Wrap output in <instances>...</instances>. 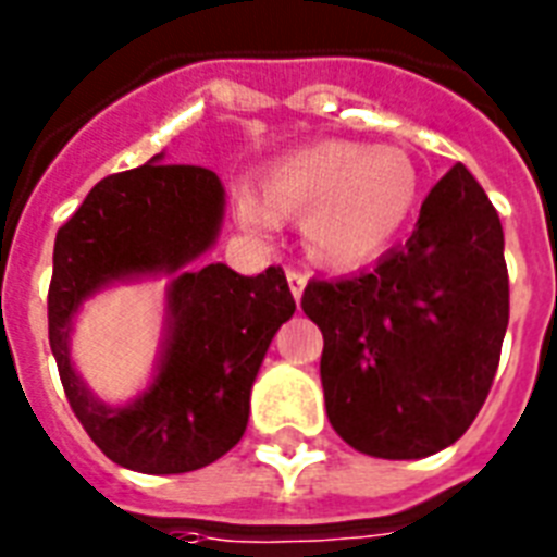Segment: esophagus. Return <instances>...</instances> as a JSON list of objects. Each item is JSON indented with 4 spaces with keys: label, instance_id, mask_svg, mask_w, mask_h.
<instances>
[{
    "label": "esophagus",
    "instance_id": "obj_1",
    "mask_svg": "<svg viewBox=\"0 0 557 557\" xmlns=\"http://www.w3.org/2000/svg\"><path fill=\"white\" fill-rule=\"evenodd\" d=\"M286 277H288V288H292L295 300H300V295H304V288H306V274L297 269H288Z\"/></svg>",
    "mask_w": 557,
    "mask_h": 557
}]
</instances>
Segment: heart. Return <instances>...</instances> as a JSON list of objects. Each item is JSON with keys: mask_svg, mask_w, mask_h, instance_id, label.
Instances as JSON below:
<instances>
[{"mask_svg": "<svg viewBox=\"0 0 557 557\" xmlns=\"http://www.w3.org/2000/svg\"><path fill=\"white\" fill-rule=\"evenodd\" d=\"M422 178L413 159L396 147L318 141L274 161L262 196L243 190L239 225L257 234L277 231L300 213L306 257L323 269L349 271L387 251L413 216Z\"/></svg>", "mask_w": 557, "mask_h": 557, "instance_id": "obj_1", "label": "heart"}]
</instances>
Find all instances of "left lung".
Returning <instances> with one entry per match:
<instances>
[{"mask_svg": "<svg viewBox=\"0 0 557 557\" xmlns=\"http://www.w3.org/2000/svg\"><path fill=\"white\" fill-rule=\"evenodd\" d=\"M300 306L323 332V398L341 440L381 459L431 457L471 428L500 364V216L454 164L405 245L370 271L312 280Z\"/></svg>", "mask_w": 557, "mask_h": 557, "instance_id": "left-lung-1", "label": "left lung"}]
</instances>
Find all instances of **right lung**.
Segmentation results:
<instances>
[{"label": "right lung", "mask_w": 557, "mask_h": 557, "mask_svg": "<svg viewBox=\"0 0 557 557\" xmlns=\"http://www.w3.org/2000/svg\"><path fill=\"white\" fill-rule=\"evenodd\" d=\"M159 159L100 178L57 231L48 344L74 416L112 462L185 474L243 440L253 379L295 297L280 265L257 277L222 262L187 269L216 243L225 187L213 170ZM147 273L174 274L160 372L135 403L109 408L73 372L71 318L103 285Z\"/></svg>", "instance_id": "add662e5"}]
</instances>
